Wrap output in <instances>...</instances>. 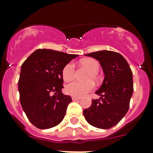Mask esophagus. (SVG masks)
Masks as SVG:
<instances>
[{"label": "esophagus", "instance_id": "esophagus-1", "mask_svg": "<svg viewBox=\"0 0 153 153\" xmlns=\"http://www.w3.org/2000/svg\"><path fill=\"white\" fill-rule=\"evenodd\" d=\"M81 98H79V97H72V100L73 101H78V100H80Z\"/></svg>", "mask_w": 153, "mask_h": 153}]
</instances>
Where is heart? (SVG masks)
<instances>
[{"label": "heart", "instance_id": "1", "mask_svg": "<svg viewBox=\"0 0 153 153\" xmlns=\"http://www.w3.org/2000/svg\"><path fill=\"white\" fill-rule=\"evenodd\" d=\"M81 64L86 67L91 71L90 77L92 79H95L96 73L99 71V63L95 59H86L82 60ZM74 64L73 62H68L65 65L62 71V79L65 82H70L74 79ZM94 89V84L92 82H77L74 81L68 84L65 91L67 94L74 97H82L86 95V94L91 92Z\"/></svg>", "mask_w": 153, "mask_h": 153}]
</instances>
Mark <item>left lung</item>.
<instances>
[{
  "mask_svg": "<svg viewBox=\"0 0 153 153\" xmlns=\"http://www.w3.org/2000/svg\"><path fill=\"white\" fill-rule=\"evenodd\" d=\"M85 55L99 61L105 77L95 92L100 98L92 101L91 107L83 110V115L91 126L110 128L123 118L129 108L133 92V72L126 59L115 51L103 50Z\"/></svg>",
  "mask_w": 153,
  "mask_h": 153,
  "instance_id": "8db88e82",
  "label": "left lung"
}]
</instances>
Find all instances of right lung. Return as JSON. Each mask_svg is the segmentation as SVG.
<instances>
[{
	"instance_id": "1",
	"label": "right lung",
	"mask_w": 153,
	"mask_h": 153,
	"mask_svg": "<svg viewBox=\"0 0 153 153\" xmlns=\"http://www.w3.org/2000/svg\"><path fill=\"white\" fill-rule=\"evenodd\" d=\"M77 56L51 49H37L21 66L18 82L20 104L37 128H52L64 118L72 100L62 93V71Z\"/></svg>"
}]
</instances>
